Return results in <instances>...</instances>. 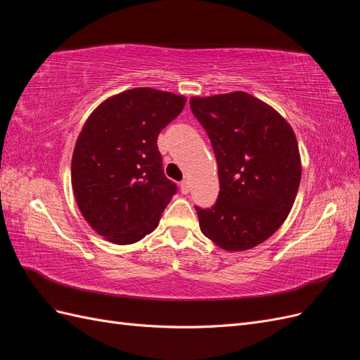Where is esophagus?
Segmentation results:
<instances>
[{
  "label": "esophagus",
  "instance_id": "1",
  "mask_svg": "<svg viewBox=\"0 0 360 360\" xmlns=\"http://www.w3.org/2000/svg\"><path fill=\"white\" fill-rule=\"evenodd\" d=\"M180 186H181V193H183V195H188V193H189L191 184H189L188 180H183V181L180 183Z\"/></svg>",
  "mask_w": 360,
  "mask_h": 360
}]
</instances>
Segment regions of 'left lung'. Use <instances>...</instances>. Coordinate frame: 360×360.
I'll use <instances>...</instances> for the list:
<instances>
[{
	"label": "left lung",
	"mask_w": 360,
	"mask_h": 360,
	"mask_svg": "<svg viewBox=\"0 0 360 360\" xmlns=\"http://www.w3.org/2000/svg\"><path fill=\"white\" fill-rule=\"evenodd\" d=\"M214 151L219 195L200 209V228L225 250H248L284 224L296 200L302 163L296 135L274 108L245 91L192 97Z\"/></svg>",
	"instance_id": "obj_1"
}]
</instances>
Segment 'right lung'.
Returning a JSON list of instances; mask_svg holds the SVG:
<instances>
[{
	"label": "right lung",
	"mask_w": 360,
	"mask_h": 360,
	"mask_svg": "<svg viewBox=\"0 0 360 360\" xmlns=\"http://www.w3.org/2000/svg\"><path fill=\"white\" fill-rule=\"evenodd\" d=\"M184 103V96L138 86L106 99L85 122L72 188L85 221L106 240L135 243L159 225L177 186L163 174L158 136Z\"/></svg>",
	"instance_id": "add662e5"
}]
</instances>
